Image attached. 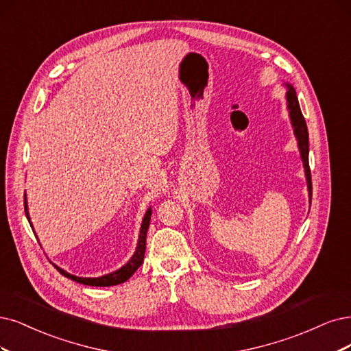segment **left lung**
<instances>
[{
  "instance_id": "obj_1",
  "label": "left lung",
  "mask_w": 351,
  "mask_h": 351,
  "mask_svg": "<svg viewBox=\"0 0 351 351\" xmlns=\"http://www.w3.org/2000/svg\"><path fill=\"white\" fill-rule=\"evenodd\" d=\"M288 90H287V102H288V110H289V117H291V123L293 127V133L298 140V147H300L301 158L304 162V169H305V176H306V184H308V192H309V202L313 199V180H311V169H309V162H308V153H309V143H308V128L304 115L300 108V102H298V97L295 89L291 84H287Z\"/></svg>"
}]
</instances>
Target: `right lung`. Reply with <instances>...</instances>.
<instances>
[{"instance_id":"right-lung-1","label":"right lung","mask_w":351,"mask_h":351,"mask_svg":"<svg viewBox=\"0 0 351 351\" xmlns=\"http://www.w3.org/2000/svg\"><path fill=\"white\" fill-rule=\"evenodd\" d=\"M24 211H25V215H27V219H29V223L32 226L30 217H29V208H27V198H25V193H24ZM150 217H152V208H149L146 211L145 218H143V221H141L138 243H137V247H136V252H134L133 257L130 258V261L121 269L112 271V274L104 275V276H99V278H80V276L68 274V271H64L63 269H60L58 266H55V267L59 270V274H62L64 278L72 279L77 283L88 285V287H114V285L125 282L127 279H130V276H133L134 271L141 266L143 261H145L146 237H147V230H149V224H150ZM32 228H33V226H32Z\"/></svg>"}]
</instances>
